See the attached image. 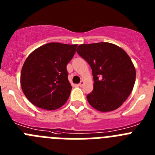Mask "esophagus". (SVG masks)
I'll list each match as a JSON object with an SVG mask.
<instances>
[{"mask_svg":"<svg viewBox=\"0 0 155 155\" xmlns=\"http://www.w3.org/2000/svg\"><path fill=\"white\" fill-rule=\"evenodd\" d=\"M84 81H81L80 83H79L78 85L80 86V87H82V86L84 85Z\"/></svg>","mask_w":155,"mask_h":155,"instance_id":"34e87169","label":"esophagus"}]
</instances>
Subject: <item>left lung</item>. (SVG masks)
I'll list each match as a JSON object with an SVG mask.
<instances>
[{
	"mask_svg": "<svg viewBox=\"0 0 155 155\" xmlns=\"http://www.w3.org/2000/svg\"><path fill=\"white\" fill-rule=\"evenodd\" d=\"M77 52L92 70L94 87L87 95L90 105L103 113L120 107L130 94L136 79L130 57L109 42L81 44Z\"/></svg>",
	"mask_w": 155,
	"mask_h": 155,
	"instance_id": "obj_1",
	"label": "left lung"
}]
</instances>
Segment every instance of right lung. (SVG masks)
I'll return each instance as SVG.
<instances>
[{"label": "right lung", "instance_id": "obj_1", "mask_svg": "<svg viewBox=\"0 0 155 155\" xmlns=\"http://www.w3.org/2000/svg\"><path fill=\"white\" fill-rule=\"evenodd\" d=\"M78 45L50 42L27 57L21 68V86L31 103L46 110L64 105L71 94L67 65Z\"/></svg>", "mask_w": 155, "mask_h": 155}]
</instances>
